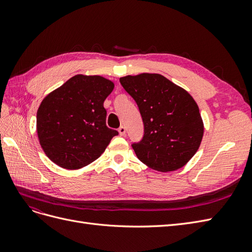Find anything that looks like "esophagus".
I'll use <instances>...</instances> for the list:
<instances>
[{
  "mask_svg": "<svg viewBox=\"0 0 252 252\" xmlns=\"http://www.w3.org/2000/svg\"><path fill=\"white\" fill-rule=\"evenodd\" d=\"M119 133H120L121 135H125V134H126V128H125L124 126H121V127L119 128Z\"/></svg>",
  "mask_w": 252,
  "mask_h": 252,
  "instance_id": "esophagus-1",
  "label": "esophagus"
}]
</instances>
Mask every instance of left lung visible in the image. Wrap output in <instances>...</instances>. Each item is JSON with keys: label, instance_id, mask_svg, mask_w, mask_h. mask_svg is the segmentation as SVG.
<instances>
[{"label": "left lung", "instance_id": "left-lung-1", "mask_svg": "<svg viewBox=\"0 0 252 252\" xmlns=\"http://www.w3.org/2000/svg\"><path fill=\"white\" fill-rule=\"evenodd\" d=\"M120 82L133 97L143 119V139L132 144L136 157L158 171L182 168L195 155L204 134L193 97L158 73L126 75Z\"/></svg>", "mask_w": 252, "mask_h": 252}]
</instances>
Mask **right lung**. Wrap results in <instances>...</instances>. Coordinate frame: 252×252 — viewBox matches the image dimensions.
I'll return each instance as SVG.
<instances>
[{
  "label": "right lung",
  "mask_w": 252,
  "mask_h": 252,
  "mask_svg": "<svg viewBox=\"0 0 252 252\" xmlns=\"http://www.w3.org/2000/svg\"><path fill=\"white\" fill-rule=\"evenodd\" d=\"M114 84L100 75L77 74L42 101L36 113L41 147L65 169L93 163L119 132L106 126L104 101Z\"/></svg>",
  "instance_id": "right-lung-1"
}]
</instances>
